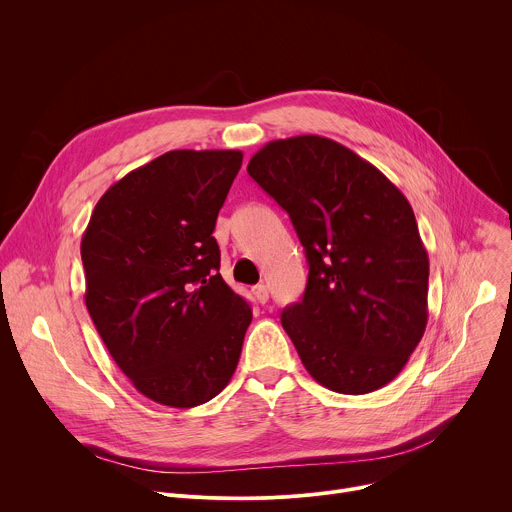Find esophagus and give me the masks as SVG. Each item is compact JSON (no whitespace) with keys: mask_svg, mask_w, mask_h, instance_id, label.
Here are the masks:
<instances>
[{"mask_svg":"<svg viewBox=\"0 0 512 512\" xmlns=\"http://www.w3.org/2000/svg\"><path fill=\"white\" fill-rule=\"evenodd\" d=\"M253 296H255V300H257L259 304H265V302L269 300V289H267V285H265V283L255 285V287H253Z\"/></svg>","mask_w":512,"mask_h":512,"instance_id":"obj_1","label":"esophagus"}]
</instances>
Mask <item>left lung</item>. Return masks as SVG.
<instances>
[{
    "label": "left lung",
    "instance_id": "1",
    "mask_svg": "<svg viewBox=\"0 0 512 512\" xmlns=\"http://www.w3.org/2000/svg\"><path fill=\"white\" fill-rule=\"evenodd\" d=\"M247 172L306 251L304 298L281 312L306 371L344 395L385 387L427 324L429 259L411 204L373 164L320 135L269 141Z\"/></svg>",
    "mask_w": 512,
    "mask_h": 512
}]
</instances>
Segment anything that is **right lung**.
<instances>
[{
    "instance_id": "obj_1",
    "label": "right lung",
    "mask_w": 512,
    "mask_h": 512,
    "mask_svg": "<svg viewBox=\"0 0 512 512\" xmlns=\"http://www.w3.org/2000/svg\"><path fill=\"white\" fill-rule=\"evenodd\" d=\"M237 150H174L115 182L81 241L85 304L117 367L148 399L188 409L221 393L249 304L218 273V210Z\"/></svg>"
}]
</instances>
